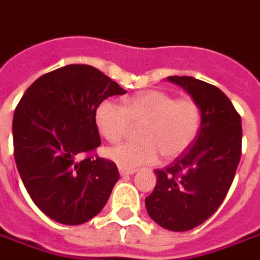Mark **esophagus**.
Instances as JSON below:
<instances>
[{"label": "esophagus", "mask_w": 260, "mask_h": 260, "mask_svg": "<svg viewBox=\"0 0 260 260\" xmlns=\"http://www.w3.org/2000/svg\"><path fill=\"white\" fill-rule=\"evenodd\" d=\"M120 174H121V176H129V174H134V173H136V170L135 169H124V168H120Z\"/></svg>", "instance_id": "34e87169"}]
</instances>
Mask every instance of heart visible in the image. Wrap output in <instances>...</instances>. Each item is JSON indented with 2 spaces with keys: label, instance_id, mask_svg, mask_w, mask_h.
Returning a JSON list of instances; mask_svg holds the SVG:
<instances>
[{
  "label": "heart",
  "instance_id": "b5f03b06",
  "mask_svg": "<svg viewBox=\"0 0 260 260\" xmlns=\"http://www.w3.org/2000/svg\"><path fill=\"white\" fill-rule=\"evenodd\" d=\"M95 124L106 140L116 143L129 131L131 124L139 128L140 142L122 143L106 150L110 161L135 169L164 158H174L185 151L201 128V110L189 98L174 99L162 91H142L122 105L106 99L95 110Z\"/></svg>",
  "mask_w": 260,
  "mask_h": 260
}]
</instances>
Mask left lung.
I'll return each instance as SVG.
<instances>
[{
    "mask_svg": "<svg viewBox=\"0 0 260 260\" xmlns=\"http://www.w3.org/2000/svg\"><path fill=\"white\" fill-rule=\"evenodd\" d=\"M201 110V128L191 147L165 169L146 198L152 221L168 231L185 232L209 219L225 199L241 156V118L226 95L191 76H169Z\"/></svg>",
    "mask_w": 260,
    "mask_h": 260,
    "instance_id": "obj_1",
    "label": "left lung"
}]
</instances>
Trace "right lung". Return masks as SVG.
<instances>
[{"mask_svg":"<svg viewBox=\"0 0 260 260\" xmlns=\"http://www.w3.org/2000/svg\"><path fill=\"white\" fill-rule=\"evenodd\" d=\"M122 90L91 65L72 64L27 88L13 114L17 170L32 202L64 225H80L104 209L120 174L114 162L86 156L101 146L95 110Z\"/></svg>","mask_w":260,"mask_h":260,"instance_id":"add662e5","label":"right lung"}]
</instances>
